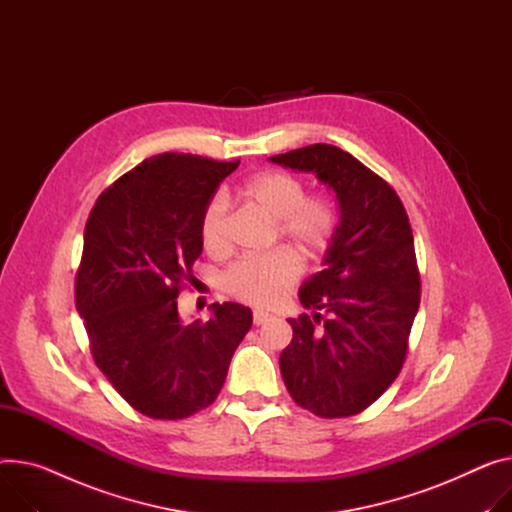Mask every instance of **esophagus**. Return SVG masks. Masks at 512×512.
Returning <instances> with one entry per match:
<instances>
[{
  "label": "esophagus",
  "mask_w": 512,
  "mask_h": 512,
  "mask_svg": "<svg viewBox=\"0 0 512 512\" xmlns=\"http://www.w3.org/2000/svg\"><path fill=\"white\" fill-rule=\"evenodd\" d=\"M270 318H272V316H270L268 311H262V309H256V311H254V324H256V326L266 324Z\"/></svg>",
  "instance_id": "34e87169"
}]
</instances>
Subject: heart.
<instances>
[{
	"label": "heart",
	"instance_id": "b5f03b06",
	"mask_svg": "<svg viewBox=\"0 0 512 512\" xmlns=\"http://www.w3.org/2000/svg\"><path fill=\"white\" fill-rule=\"evenodd\" d=\"M240 194L274 221V235L293 244L305 258H320L336 238L340 211L330 194H307L305 182L289 172L272 170L250 178ZM201 244L209 254L227 248V201L215 194L201 215ZM301 262L285 250L246 256L223 274V287L250 305L277 303L299 279Z\"/></svg>",
	"mask_w": 512,
	"mask_h": 512
}]
</instances>
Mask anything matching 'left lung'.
<instances>
[{"mask_svg":"<svg viewBox=\"0 0 512 512\" xmlns=\"http://www.w3.org/2000/svg\"><path fill=\"white\" fill-rule=\"evenodd\" d=\"M316 172L340 205L326 268L301 287L281 373L297 406L320 418L367 410L400 375L420 305V270L408 213L379 174L340 147L316 143L272 155Z\"/></svg>","mask_w":512,"mask_h":512,"instance_id":"1","label":"left lung"}]
</instances>
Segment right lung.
<instances>
[{"instance_id":"obj_1","label":"right lung","mask_w":512,"mask_h":512,"mask_svg":"<svg viewBox=\"0 0 512 512\" xmlns=\"http://www.w3.org/2000/svg\"><path fill=\"white\" fill-rule=\"evenodd\" d=\"M240 160L160 153L112 182L90 211L75 307L96 367L137 412L182 420L209 408L252 326L240 303L182 324L178 295L201 256V215Z\"/></svg>"}]
</instances>
